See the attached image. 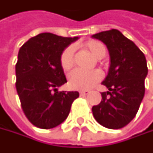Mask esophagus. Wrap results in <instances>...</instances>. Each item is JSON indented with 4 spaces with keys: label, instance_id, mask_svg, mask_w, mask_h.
<instances>
[{
    "label": "esophagus",
    "instance_id": "34e87169",
    "mask_svg": "<svg viewBox=\"0 0 153 153\" xmlns=\"http://www.w3.org/2000/svg\"><path fill=\"white\" fill-rule=\"evenodd\" d=\"M79 94H80L81 97H85V95L89 94V91H87V90H81V91H79Z\"/></svg>",
    "mask_w": 153,
    "mask_h": 153
}]
</instances>
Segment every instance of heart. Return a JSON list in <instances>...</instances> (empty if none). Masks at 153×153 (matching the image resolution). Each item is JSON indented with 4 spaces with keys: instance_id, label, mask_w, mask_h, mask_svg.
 <instances>
[{
    "instance_id": "b5f03b06",
    "label": "heart",
    "mask_w": 153,
    "mask_h": 153,
    "mask_svg": "<svg viewBox=\"0 0 153 153\" xmlns=\"http://www.w3.org/2000/svg\"><path fill=\"white\" fill-rule=\"evenodd\" d=\"M94 58L101 59L106 53L105 46L98 40H88L84 44ZM59 63L64 71H69L75 64V48L73 46L67 47L60 54ZM102 78V74L98 70L84 71L76 69L68 76V85L70 87L77 90H87L92 88Z\"/></svg>"
}]
</instances>
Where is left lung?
Wrapping results in <instances>:
<instances>
[{
  "label": "left lung",
  "mask_w": 153,
  "mask_h": 153,
  "mask_svg": "<svg viewBox=\"0 0 153 153\" xmlns=\"http://www.w3.org/2000/svg\"><path fill=\"white\" fill-rule=\"evenodd\" d=\"M108 48L110 68L102 82L108 88L101 93L102 101L92 108L94 119L109 129H120L135 117L145 93L148 74L144 54L119 30H111L92 36Z\"/></svg>",
  "instance_id": "left-lung-1"
}]
</instances>
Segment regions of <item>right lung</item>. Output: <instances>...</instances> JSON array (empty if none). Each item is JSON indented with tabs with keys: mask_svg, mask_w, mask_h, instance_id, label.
<instances>
[{
	"mask_svg": "<svg viewBox=\"0 0 153 153\" xmlns=\"http://www.w3.org/2000/svg\"><path fill=\"white\" fill-rule=\"evenodd\" d=\"M77 39L40 33L19 50L15 67L17 93L26 117L39 128L51 129L62 123L79 97L76 91L58 90L67 83L60 54Z\"/></svg>",
	"mask_w": 153,
	"mask_h": 153,
	"instance_id": "1",
	"label": "right lung"
}]
</instances>
